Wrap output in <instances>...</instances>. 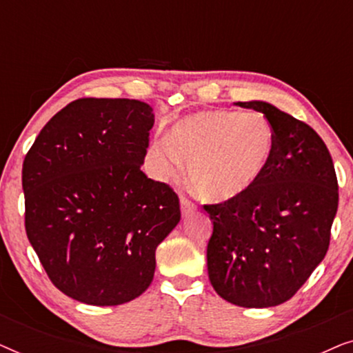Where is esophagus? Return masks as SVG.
Wrapping results in <instances>:
<instances>
[{
  "instance_id": "esophagus-1",
  "label": "esophagus",
  "mask_w": 353,
  "mask_h": 353,
  "mask_svg": "<svg viewBox=\"0 0 353 353\" xmlns=\"http://www.w3.org/2000/svg\"><path fill=\"white\" fill-rule=\"evenodd\" d=\"M180 205H181V214L185 215V216H188V215H191L192 212H194V204H192L191 201H188L186 197H181L180 199Z\"/></svg>"
}]
</instances>
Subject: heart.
<instances>
[{"mask_svg":"<svg viewBox=\"0 0 353 353\" xmlns=\"http://www.w3.org/2000/svg\"><path fill=\"white\" fill-rule=\"evenodd\" d=\"M276 132L263 114L202 110L173 125L170 139L154 141L148 162L161 180L188 176L202 199L230 204L248 196L272 167Z\"/></svg>","mask_w":353,"mask_h":353,"instance_id":"1","label":"heart"}]
</instances>
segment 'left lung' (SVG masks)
Segmentation results:
<instances>
[{
    "mask_svg": "<svg viewBox=\"0 0 353 353\" xmlns=\"http://www.w3.org/2000/svg\"><path fill=\"white\" fill-rule=\"evenodd\" d=\"M236 105L272 122L276 152L248 196L204 205L214 223L207 270L216 294L230 303L274 307L289 301L325 259L339 202L337 178L312 127L265 101Z\"/></svg>",
    "mask_w": 353,
    "mask_h": 353,
    "instance_id": "obj_1",
    "label": "left lung"
}]
</instances>
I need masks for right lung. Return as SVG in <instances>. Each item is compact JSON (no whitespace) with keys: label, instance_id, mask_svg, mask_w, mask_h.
I'll return each mask as SVG.
<instances>
[{"label":"right lung","instance_id":"right-lung-1","mask_svg":"<svg viewBox=\"0 0 353 353\" xmlns=\"http://www.w3.org/2000/svg\"><path fill=\"white\" fill-rule=\"evenodd\" d=\"M152 125L143 101L77 99L27 152V238L52 284L75 301L109 307L141 296L157 245L181 219L172 188L141 172Z\"/></svg>","mask_w":353,"mask_h":353}]
</instances>
